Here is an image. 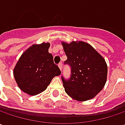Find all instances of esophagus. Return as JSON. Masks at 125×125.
<instances>
[{
  "mask_svg": "<svg viewBox=\"0 0 125 125\" xmlns=\"http://www.w3.org/2000/svg\"><path fill=\"white\" fill-rule=\"evenodd\" d=\"M58 66H59V69L62 71V62L59 63L58 64Z\"/></svg>",
  "mask_w": 125,
  "mask_h": 125,
  "instance_id": "esophagus-1",
  "label": "esophagus"
}]
</instances>
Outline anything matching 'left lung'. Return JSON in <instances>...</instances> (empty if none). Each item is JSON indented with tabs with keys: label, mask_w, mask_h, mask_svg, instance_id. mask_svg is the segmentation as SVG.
<instances>
[{
	"label": "left lung",
	"mask_w": 125,
	"mask_h": 125,
	"mask_svg": "<svg viewBox=\"0 0 125 125\" xmlns=\"http://www.w3.org/2000/svg\"><path fill=\"white\" fill-rule=\"evenodd\" d=\"M67 56L65 63L71 67V78L62 77L65 92L80 102L91 100L104 88L107 78V65L103 57L84 41H62Z\"/></svg>",
	"instance_id": "1"
}]
</instances>
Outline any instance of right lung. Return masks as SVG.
Listing matches in <instances>:
<instances>
[{
  "instance_id": "obj_1",
  "label": "right lung",
  "mask_w": 125,
  "mask_h": 125,
  "mask_svg": "<svg viewBox=\"0 0 125 125\" xmlns=\"http://www.w3.org/2000/svg\"><path fill=\"white\" fill-rule=\"evenodd\" d=\"M49 43L33 44L26 50L14 68V77L18 86L30 95L44 91L55 76L61 74L48 52Z\"/></svg>"
}]
</instances>
